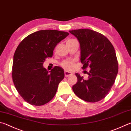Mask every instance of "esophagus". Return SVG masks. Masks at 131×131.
I'll use <instances>...</instances> for the list:
<instances>
[{"label":"esophagus","mask_w":131,"mask_h":131,"mask_svg":"<svg viewBox=\"0 0 131 131\" xmlns=\"http://www.w3.org/2000/svg\"><path fill=\"white\" fill-rule=\"evenodd\" d=\"M73 74L71 73L68 72L67 70H65V76L66 77H69L70 75H72Z\"/></svg>","instance_id":"obj_1"}]
</instances>
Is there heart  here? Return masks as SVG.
I'll return each mask as SVG.
<instances>
[{
	"instance_id": "1",
	"label": "heart",
	"mask_w": 131,
	"mask_h": 131,
	"mask_svg": "<svg viewBox=\"0 0 131 131\" xmlns=\"http://www.w3.org/2000/svg\"><path fill=\"white\" fill-rule=\"evenodd\" d=\"M61 66H62L63 68L69 70H72L74 69V61L73 60H71V59L65 60L61 63Z\"/></svg>"
}]
</instances>
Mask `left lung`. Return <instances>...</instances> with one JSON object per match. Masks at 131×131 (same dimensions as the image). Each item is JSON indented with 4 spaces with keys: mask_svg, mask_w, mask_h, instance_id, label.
I'll return each instance as SVG.
<instances>
[{
    "mask_svg": "<svg viewBox=\"0 0 131 131\" xmlns=\"http://www.w3.org/2000/svg\"><path fill=\"white\" fill-rule=\"evenodd\" d=\"M80 43L82 69L89 67L88 79L75 73L78 81L73 90L83 100L95 103L104 99L118 73V62L112 44L103 34L89 29L69 31Z\"/></svg>",
    "mask_w": 131,
    "mask_h": 131,
    "instance_id": "8db88e82",
    "label": "left lung"
}]
</instances>
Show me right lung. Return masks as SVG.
Returning <instances> with one entry per match:
<instances>
[{"label":"right lung","mask_w":131,"mask_h":131,"mask_svg":"<svg viewBox=\"0 0 131 131\" xmlns=\"http://www.w3.org/2000/svg\"><path fill=\"white\" fill-rule=\"evenodd\" d=\"M69 33L55 30H39L21 42L14 55L12 77L19 94L32 105L41 106L53 98L64 71L55 66L48 72L43 66L47 58Z\"/></svg>","instance_id":"obj_1"}]
</instances>
